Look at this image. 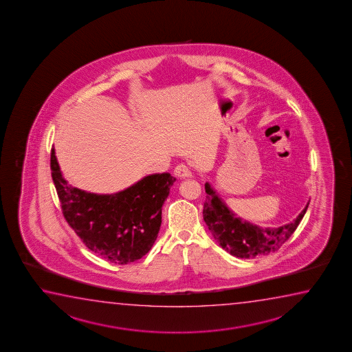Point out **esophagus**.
Instances as JSON below:
<instances>
[{"label":"esophagus","mask_w":352,"mask_h":352,"mask_svg":"<svg viewBox=\"0 0 352 352\" xmlns=\"http://www.w3.org/2000/svg\"><path fill=\"white\" fill-rule=\"evenodd\" d=\"M174 175L180 179L191 178V172L189 168L186 167L185 164H179L174 169Z\"/></svg>","instance_id":"obj_1"}]
</instances>
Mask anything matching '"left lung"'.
<instances>
[{"label": "left lung", "instance_id": "left-lung-1", "mask_svg": "<svg viewBox=\"0 0 352 352\" xmlns=\"http://www.w3.org/2000/svg\"><path fill=\"white\" fill-rule=\"evenodd\" d=\"M205 190L204 221L217 243L240 258H254L280 249L296 230L309 207L307 204L296 219L283 227L261 228L235 216L208 183H206Z\"/></svg>", "mask_w": 352, "mask_h": 352}]
</instances>
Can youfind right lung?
<instances>
[{"instance_id":"1","label":"right lung","mask_w":352,"mask_h":352,"mask_svg":"<svg viewBox=\"0 0 352 352\" xmlns=\"http://www.w3.org/2000/svg\"><path fill=\"white\" fill-rule=\"evenodd\" d=\"M51 174L65 221L87 249L114 265L140 260L151 250L162 223V206L175 178L151 174L109 195L68 184L51 150Z\"/></svg>"}]
</instances>
